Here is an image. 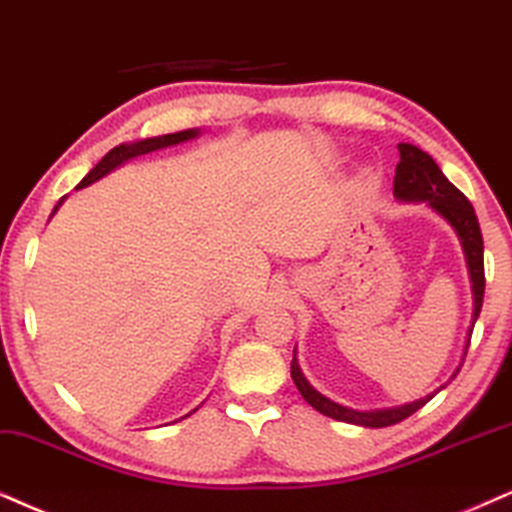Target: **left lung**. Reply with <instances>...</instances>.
Returning a JSON list of instances; mask_svg holds the SVG:
<instances>
[{
	"mask_svg": "<svg viewBox=\"0 0 512 512\" xmlns=\"http://www.w3.org/2000/svg\"><path fill=\"white\" fill-rule=\"evenodd\" d=\"M394 198L399 203H425L428 208L444 219L451 229L456 231L458 241H461L465 264H468V276H470V288H472V319L468 328V340H465L463 359L468 354L470 335L475 328L477 316L482 312V300H484V243H482V231L480 222H477L475 208L470 205V200L463 196L461 191L444 177V172L439 170V165L432 160V155L420 151L413 144H399V165L394 172ZM461 364L451 378H456L461 371ZM290 378L300 394L309 406H314L316 411L323 416L340 420V423H352L361 425V428H387V425L401 423L404 418H409L411 413H416L420 406H425L435 397L439 390H444V385L439 390L430 392L428 397L411 401V404L392 406V409H373V411H359L352 406L338 404L326 394H321L316 387L309 383L307 375L302 373L297 357L293 352V364H290Z\"/></svg>",
	"mask_w": 512,
	"mask_h": 512,
	"instance_id": "obj_1",
	"label": "left lung"
}]
</instances>
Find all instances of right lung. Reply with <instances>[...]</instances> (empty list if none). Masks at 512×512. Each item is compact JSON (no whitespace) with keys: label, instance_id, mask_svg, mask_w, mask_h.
I'll return each instance as SVG.
<instances>
[{"label":"right lung","instance_id":"1","mask_svg":"<svg viewBox=\"0 0 512 512\" xmlns=\"http://www.w3.org/2000/svg\"><path fill=\"white\" fill-rule=\"evenodd\" d=\"M200 137V129H181V132H174V134H163V137H151V139H141V141H132V144H120L108 151L103 158L96 163L94 170H89L87 177H84L80 184H77V189H84V186L94 184V181H99L101 177H106V174H111L113 170H118L120 165H125L127 160L137 158V155H146V153H153V151H160V148H167V146H177V144H184V141H191ZM66 200L63 196L58 200V205L51 212V217L56 215V210L61 208V203ZM196 411V409H193ZM186 418V416H184Z\"/></svg>","mask_w":512,"mask_h":512}]
</instances>
